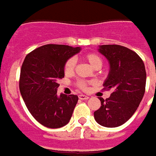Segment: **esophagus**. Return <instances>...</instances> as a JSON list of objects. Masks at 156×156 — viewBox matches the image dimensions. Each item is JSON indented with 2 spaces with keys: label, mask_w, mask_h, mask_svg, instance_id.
Here are the masks:
<instances>
[{
  "label": "esophagus",
  "mask_w": 156,
  "mask_h": 156,
  "mask_svg": "<svg viewBox=\"0 0 156 156\" xmlns=\"http://www.w3.org/2000/svg\"><path fill=\"white\" fill-rule=\"evenodd\" d=\"M79 99L80 100H88V99H89V96L81 94V95H79Z\"/></svg>",
  "instance_id": "34e87169"
}]
</instances>
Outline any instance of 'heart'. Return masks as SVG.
I'll return each mask as SVG.
<instances>
[{"label": "heart", "instance_id": "heart-1", "mask_svg": "<svg viewBox=\"0 0 156 156\" xmlns=\"http://www.w3.org/2000/svg\"><path fill=\"white\" fill-rule=\"evenodd\" d=\"M84 59L89 62V64L93 68L95 69H99L100 67L102 66V59L101 57L96 54L95 52H88L83 55ZM76 61L74 57H70L67 59L64 65V70L66 74H71L73 73L75 68H76ZM88 84L89 83L86 81V80H78L76 85L78 89L82 90H86L88 88Z\"/></svg>", "mask_w": 156, "mask_h": 156}]
</instances>
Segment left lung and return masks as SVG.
Masks as SVG:
<instances>
[{"mask_svg":"<svg viewBox=\"0 0 156 156\" xmlns=\"http://www.w3.org/2000/svg\"><path fill=\"white\" fill-rule=\"evenodd\" d=\"M99 51L111 66L104 89L113 92L109 98H100L101 105L94 117L101 126L114 128L126 123L141 101L146 82L145 64L136 52L122 45H100Z\"/></svg>","mask_w":156,"mask_h":156,"instance_id":"8db88e82","label":"left lung"}]
</instances>
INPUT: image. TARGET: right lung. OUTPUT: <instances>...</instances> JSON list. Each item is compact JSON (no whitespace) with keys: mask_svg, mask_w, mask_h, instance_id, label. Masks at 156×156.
I'll return each instance as SVG.
<instances>
[{"mask_svg":"<svg viewBox=\"0 0 156 156\" xmlns=\"http://www.w3.org/2000/svg\"><path fill=\"white\" fill-rule=\"evenodd\" d=\"M80 50L48 44L30 52L24 60L19 80L20 94L28 111L42 126L55 129L70 121L78 96H58L57 80L65 76L66 61Z\"/></svg>","mask_w":156,"mask_h":156,"instance_id":"1","label":"right lung"}]
</instances>
